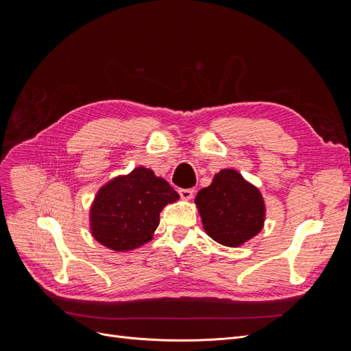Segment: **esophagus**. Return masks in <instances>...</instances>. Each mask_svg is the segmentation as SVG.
I'll list each match as a JSON object with an SVG mask.
<instances>
[{"label": "esophagus", "mask_w": 351, "mask_h": 351, "mask_svg": "<svg viewBox=\"0 0 351 351\" xmlns=\"http://www.w3.org/2000/svg\"><path fill=\"white\" fill-rule=\"evenodd\" d=\"M193 189H180L178 190V195H180V197L182 199H184V200H190L193 197Z\"/></svg>", "instance_id": "obj_1"}]
</instances>
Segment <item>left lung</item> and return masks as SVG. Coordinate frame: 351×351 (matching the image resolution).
<instances>
[{
    "label": "left lung",
    "instance_id": "8db88e82",
    "mask_svg": "<svg viewBox=\"0 0 351 351\" xmlns=\"http://www.w3.org/2000/svg\"><path fill=\"white\" fill-rule=\"evenodd\" d=\"M195 204L206 234L227 247H240L258 236L267 215L261 190L232 168L217 173L199 190Z\"/></svg>",
    "mask_w": 351,
    "mask_h": 351
}]
</instances>
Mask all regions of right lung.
<instances>
[{
	"label": "right lung",
	"instance_id": "obj_1",
	"mask_svg": "<svg viewBox=\"0 0 351 351\" xmlns=\"http://www.w3.org/2000/svg\"><path fill=\"white\" fill-rule=\"evenodd\" d=\"M178 197L167 180L156 177L151 168L137 167L114 177L98 190L90 205L92 236L110 250H134L152 240L159 212Z\"/></svg>",
	"mask_w": 351,
	"mask_h": 351
}]
</instances>
